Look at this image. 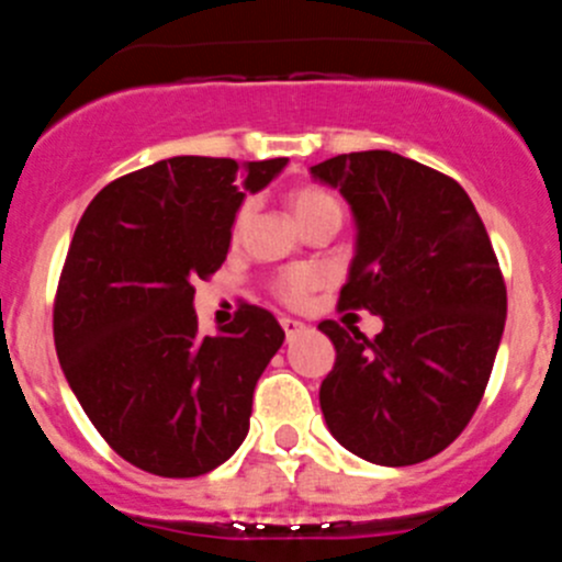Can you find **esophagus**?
I'll return each instance as SVG.
<instances>
[{
    "label": "esophagus",
    "mask_w": 562,
    "mask_h": 562,
    "mask_svg": "<svg viewBox=\"0 0 562 562\" xmlns=\"http://www.w3.org/2000/svg\"><path fill=\"white\" fill-rule=\"evenodd\" d=\"M281 326H284L286 337H292V335H297V331L306 329V326L301 324V321H295V317H281Z\"/></svg>",
    "instance_id": "obj_1"
}]
</instances>
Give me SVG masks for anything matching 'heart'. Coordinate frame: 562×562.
<instances>
[{
	"label": "heart",
	"mask_w": 562,
	"mask_h": 562,
	"mask_svg": "<svg viewBox=\"0 0 562 562\" xmlns=\"http://www.w3.org/2000/svg\"><path fill=\"white\" fill-rule=\"evenodd\" d=\"M290 207L295 213L297 225L306 227V225H315V222H324L331 220L340 225L342 220V207L340 202L331 196L329 191L324 188H315V186H304V188H295L290 193ZM250 216V205H241L236 213V222H233V231H241ZM317 284V276L306 267H295V270H286L276 278V295L286 304H301L306 295L312 292V286Z\"/></svg>",
	"instance_id": "1"
}]
</instances>
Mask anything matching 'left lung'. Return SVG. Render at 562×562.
<instances>
[{"instance_id": "8db88e82", "label": "left lung", "mask_w": 562, "mask_h": 562, "mask_svg": "<svg viewBox=\"0 0 562 562\" xmlns=\"http://www.w3.org/2000/svg\"><path fill=\"white\" fill-rule=\"evenodd\" d=\"M340 191L357 241L342 310H369V340L335 321L321 382L331 436L360 459L408 467L441 453L484 396L506 321V286L464 188L394 151H351L310 168Z\"/></svg>"}]
</instances>
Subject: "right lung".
<instances>
[{
  "label": "right lung",
  "instance_id": "right-lung-1",
  "mask_svg": "<svg viewBox=\"0 0 562 562\" xmlns=\"http://www.w3.org/2000/svg\"><path fill=\"white\" fill-rule=\"evenodd\" d=\"M284 166L171 157L109 182L78 222L53 312L58 362L109 448L146 473H211L250 430L284 329L245 304L220 335H200L193 281L227 258L245 191Z\"/></svg>",
  "mask_w": 562,
  "mask_h": 562
}]
</instances>
